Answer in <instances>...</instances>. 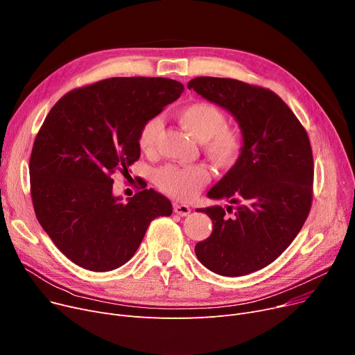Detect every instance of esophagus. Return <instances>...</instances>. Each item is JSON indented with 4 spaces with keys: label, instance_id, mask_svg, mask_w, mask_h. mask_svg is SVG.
I'll list each match as a JSON object with an SVG mask.
<instances>
[{
    "label": "esophagus",
    "instance_id": "esophagus-1",
    "mask_svg": "<svg viewBox=\"0 0 355 355\" xmlns=\"http://www.w3.org/2000/svg\"><path fill=\"white\" fill-rule=\"evenodd\" d=\"M174 211L178 214V216H189L191 209L187 206V204H174Z\"/></svg>",
    "mask_w": 355,
    "mask_h": 355
}]
</instances>
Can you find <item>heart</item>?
<instances>
[{"label":"heart","mask_w":355,"mask_h":355,"mask_svg":"<svg viewBox=\"0 0 355 355\" xmlns=\"http://www.w3.org/2000/svg\"><path fill=\"white\" fill-rule=\"evenodd\" d=\"M178 122L184 130L202 144L204 151L220 166H232L241 154L243 135L233 126H227V118L220 107L210 102H196L178 112ZM162 130V119L155 116L146 121L138 135V146L144 153L155 148ZM210 173L204 165L177 166L165 165L154 171V182L159 190L180 200L193 198Z\"/></svg>","instance_id":"1"}]
</instances>
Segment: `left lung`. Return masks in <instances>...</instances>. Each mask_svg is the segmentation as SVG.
<instances>
[{"label":"left lung","instance_id":"obj_1","mask_svg":"<svg viewBox=\"0 0 355 355\" xmlns=\"http://www.w3.org/2000/svg\"><path fill=\"white\" fill-rule=\"evenodd\" d=\"M200 96L233 115L243 135L236 164L207 193L232 206L198 209L213 220L198 241L200 262L221 276H243L270 265L302 229L312 204L313 159L305 128L276 93L223 78L189 82Z\"/></svg>","mask_w":355,"mask_h":355}]
</instances>
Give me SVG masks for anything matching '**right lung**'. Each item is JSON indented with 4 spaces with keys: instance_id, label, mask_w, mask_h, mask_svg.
<instances>
[{
    "instance_id": "right-lung-1",
    "label": "right lung",
    "mask_w": 355,
    "mask_h": 355,
    "mask_svg": "<svg viewBox=\"0 0 355 355\" xmlns=\"http://www.w3.org/2000/svg\"><path fill=\"white\" fill-rule=\"evenodd\" d=\"M184 86L165 78H112L74 89L55 103L30 157L37 220L73 263L114 270L135 254L154 218L171 201L153 189L122 201L112 185L138 161L142 125L180 98Z\"/></svg>"
}]
</instances>
